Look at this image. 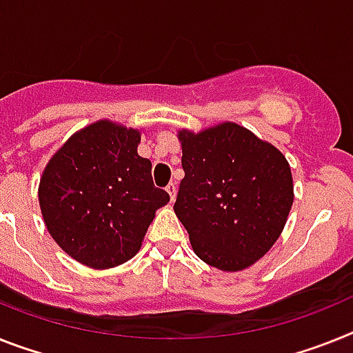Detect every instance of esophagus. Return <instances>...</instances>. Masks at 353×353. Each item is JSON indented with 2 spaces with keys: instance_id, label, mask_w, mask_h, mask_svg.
Segmentation results:
<instances>
[{
  "instance_id": "1",
  "label": "esophagus",
  "mask_w": 353,
  "mask_h": 353,
  "mask_svg": "<svg viewBox=\"0 0 353 353\" xmlns=\"http://www.w3.org/2000/svg\"><path fill=\"white\" fill-rule=\"evenodd\" d=\"M165 190L168 192V195H170V201H176V194H177V186L176 183H170V185L165 188Z\"/></svg>"
}]
</instances>
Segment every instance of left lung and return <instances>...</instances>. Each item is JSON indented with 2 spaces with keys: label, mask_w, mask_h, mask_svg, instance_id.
<instances>
[{
  "label": "left lung",
  "mask_w": 353,
  "mask_h": 353,
  "mask_svg": "<svg viewBox=\"0 0 353 353\" xmlns=\"http://www.w3.org/2000/svg\"><path fill=\"white\" fill-rule=\"evenodd\" d=\"M183 177L174 212L203 262L244 271L282 235L294 185L289 161L235 121L177 131Z\"/></svg>",
  "instance_id": "1"
}]
</instances>
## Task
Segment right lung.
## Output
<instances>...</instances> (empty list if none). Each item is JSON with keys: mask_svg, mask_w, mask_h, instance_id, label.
Instances as JSON below:
<instances>
[{"mask_svg": "<svg viewBox=\"0 0 353 353\" xmlns=\"http://www.w3.org/2000/svg\"><path fill=\"white\" fill-rule=\"evenodd\" d=\"M140 141L138 129L99 120L71 134L43 170L44 224L64 253L91 269L131 260L156 210L170 201L154 186Z\"/></svg>", "mask_w": 353, "mask_h": 353, "instance_id": "add662e5", "label": "right lung"}]
</instances>
